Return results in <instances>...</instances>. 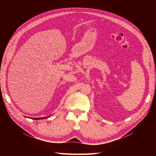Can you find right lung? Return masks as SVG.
I'll list each match as a JSON object with an SVG mask.
<instances>
[{"instance_id":"1","label":"right lung","mask_w":156,"mask_h":156,"mask_svg":"<svg viewBox=\"0 0 156 156\" xmlns=\"http://www.w3.org/2000/svg\"><path fill=\"white\" fill-rule=\"evenodd\" d=\"M47 117H44V118H32L33 119H45L47 118Z\"/></svg>"}]
</instances>
